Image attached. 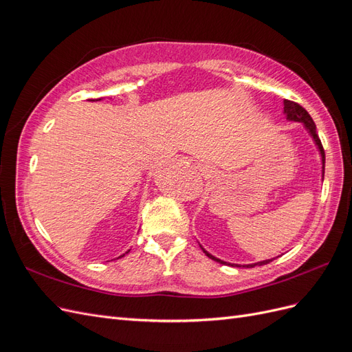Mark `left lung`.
Returning <instances> with one entry per match:
<instances>
[{"label":"left lung","mask_w":352,"mask_h":352,"mask_svg":"<svg viewBox=\"0 0 352 352\" xmlns=\"http://www.w3.org/2000/svg\"><path fill=\"white\" fill-rule=\"evenodd\" d=\"M283 104H285L283 111H285V114L287 116V119H289V120H294V122H301V123H304L305 129H307L308 132H310V135L313 136V140H314L316 145L318 146V151H320V154H322V162H323V177H324V150H323V145H322L320 138H318V135H317L316 124H314V122H313V119H311V116L308 114V111H307L304 107H301V105L298 104V102H294V101H289V100H285V101H283ZM202 251H204V252L207 254V257H210L211 260H214V261L221 263V264H228V263L221 261V260H219V258H216V257H212V255H211V254H208L206 250H202ZM270 261H273V260H265V261H261V263L248 264L247 267H254V265H263V264H267V263H270ZM239 267H241V265H239Z\"/></svg>","instance_id":"8db88e82"}]
</instances>
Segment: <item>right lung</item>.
<instances>
[{"label":"right lung","mask_w":352,"mask_h":352,"mask_svg":"<svg viewBox=\"0 0 352 352\" xmlns=\"http://www.w3.org/2000/svg\"><path fill=\"white\" fill-rule=\"evenodd\" d=\"M97 101H98V100H97ZM129 251H131V250H129ZM129 251H127V252H129ZM123 255H124V254H123Z\"/></svg>","instance_id":"obj_1"}]
</instances>
